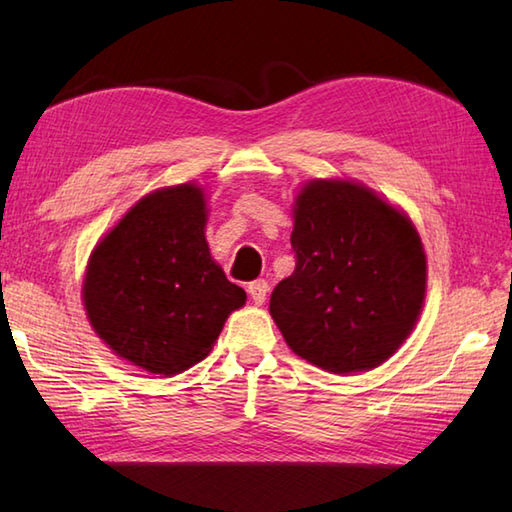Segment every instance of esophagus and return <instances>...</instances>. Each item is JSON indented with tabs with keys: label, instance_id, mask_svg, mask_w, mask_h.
<instances>
[{
	"label": "esophagus",
	"instance_id": "1",
	"mask_svg": "<svg viewBox=\"0 0 512 512\" xmlns=\"http://www.w3.org/2000/svg\"><path fill=\"white\" fill-rule=\"evenodd\" d=\"M248 295L257 303V306H262V303L266 301V295H268V281H264V279L253 281V284L248 286Z\"/></svg>",
	"mask_w": 512,
	"mask_h": 512
}]
</instances>
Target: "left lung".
Wrapping results in <instances>:
<instances>
[{
  "mask_svg": "<svg viewBox=\"0 0 512 512\" xmlns=\"http://www.w3.org/2000/svg\"><path fill=\"white\" fill-rule=\"evenodd\" d=\"M295 273L270 314L290 350L332 374L365 372L416 325L427 257L409 217L358 182L312 180L295 202Z\"/></svg>",
  "mask_w": 512,
  "mask_h": 512,
  "instance_id": "1",
  "label": "left lung"
}]
</instances>
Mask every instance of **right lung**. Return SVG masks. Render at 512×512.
<instances>
[{"mask_svg":"<svg viewBox=\"0 0 512 512\" xmlns=\"http://www.w3.org/2000/svg\"><path fill=\"white\" fill-rule=\"evenodd\" d=\"M195 184L134 204L90 257L83 306L103 343L151 374L173 376L211 352L246 292L213 262Z\"/></svg>","mask_w":512,"mask_h":512,"instance_id":"obj_1","label":"right lung"}]
</instances>
